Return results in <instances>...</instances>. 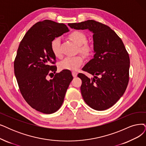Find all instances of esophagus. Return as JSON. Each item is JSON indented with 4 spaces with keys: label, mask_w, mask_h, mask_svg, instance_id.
Masks as SVG:
<instances>
[{
    "label": "esophagus",
    "mask_w": 146,
    "mask_h": 146,
    "mask_svg": "<svg viewBox=\"0 0 146 146\" xmlns=\"http://www.w3.org/2000/svg\"><path fill=\"white\" fill-rule=\"evenodd\" d=\"M72 76H73L74 77H76L77 76L78 73H77V72H75V71H72Z\"/></svg>",
    "instance_id": "34e87169"
}]
</instances>
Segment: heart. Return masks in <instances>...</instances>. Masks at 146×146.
<instances>
[{
    "instance_id": "b5f03b06",
    "label": "heart",
    "mask_w": 146,
    "mask_h": 146,
    "mask_svg": "<svg viewBox=\"0 0 146 146\" xmlns=\"http://www.w3.org/2000/svg\"><path fill=\"white\" fill-rule=\"evenodd\" d=\"M69 38L75 44L78 45V50L81 53L84 54H89L90 53L92 50L91 46L86 42L87 38L83 32L77 31H74L69 35ZM60 45V42L59 38L54 39L51 44V51L57 57H59L61 56ZM83 57L80 55L68 57L60 62L59 68L62 70L76 71L83 65Z\"/></svg>"
}]
</instances>
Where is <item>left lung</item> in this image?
<instances>
[{
    "instance_id": "1",
    "label": "left lung",
    "mask_w": 146,
    "mask_h": 146,
    "mask_svg": "<svg viewBox=\"0 0 146 146\" xmlns=\"http://www.w3.org/2000/svg\"><path fill=\"white\" fill-rule=\"evenodd\" d=\"M68 26L76 30L88 29L93 33L95 54L82 69L93 78L81 73L78 77L82 80L80 89L85 102L95 110H107L119 101L126 89L129 82V54L121 39L106 25L89 20L69 23Z\"/></svg>"
}]
</instances>
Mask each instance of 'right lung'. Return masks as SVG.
<instances>
[{
	"label": "right lung",
	"instance_id": "obj_1",
	"mask_svg": "<svg viewBox=\"0 0 146 146\" xmlns=\"http://www.w3.org/2000/svg\"><path fill=\"white\" fill-rule=\"evenodd\" d=\"M63 23L45 20L35 24L26 32L19 45L14 60V74L23 97L32 108L44 114H52L63 104L73 79L71 72L56 73V56L51 48L55 38L68 32Z\"/></svg>",
	"mask_w": 146,
	"mask_h": 146
}]
</instances>
